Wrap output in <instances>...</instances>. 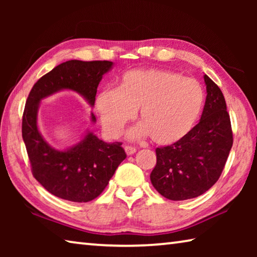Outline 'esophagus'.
<instances>
[{
	"label": "esophagus",
	"instance_id": "esophagus-1",
	"mask_svg": "<svg viewBox=\"0 0 257 257\" xmlns=\"http://www.w3.org/2000/svg\"><path fill=\"white\" fill-rule=\"evenodd\" d=\"M124 151H125V153H127V155H133V154L136 153L137 150L133 146L127 145V146H124Z\"/></svg>",
	"mask_w": 257,
	"mask_h": 257
}]
</instances>
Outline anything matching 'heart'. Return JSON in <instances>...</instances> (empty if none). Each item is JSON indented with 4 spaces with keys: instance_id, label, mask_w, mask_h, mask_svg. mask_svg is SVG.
Returning a JSON list of instances; mask_svg holds the SVG:
<instances>
[{
    "instance_id": "b5f03b06",
    "label": "heart",
    "mask_w": 257,
    "mask_h": 257,
    "mask_svg": "<svg viewBox=\"0 0 257 257\" xmlns=\"http://www.w3.org/2000/svg\"><path fill=\"white\" fill-rule=\"evenodd\" d=\"M204 105V90L197 80L172 71L134 70L125 73L118 88L106 87L96 106L104 129L112 137L122 133L139 109L142 122L130 138L150 136L156 144L176 143L196 122Z\"/></svg>"
}]
</instances>
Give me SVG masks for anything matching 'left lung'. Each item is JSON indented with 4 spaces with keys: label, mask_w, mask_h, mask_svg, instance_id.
<instances>
[{
    "label": "left lung",
    "mask_w": 257,
    "mask_h": 257,
    "mask_svg": "<svg viewBox=\"0 0 257 257\" xmlns=\"http://www.w3.org/2000/svg\"><path fill=\"white\" fill-rule=\"evenodd\" d=\"M206 101L199 122L179 141L158 147L151 172L154 188L171 201H185L207 191L219 179L232 147L231 122L222 92L204 75Z\"/></svg>",
    "instance_id": "obj_1"
}]
</instances>
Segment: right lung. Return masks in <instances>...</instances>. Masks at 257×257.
<instances>
[{
	"mask_svg": "<svg viewBox=\"0 0 257 257\" xmlns=\"http://www.w3.org/2000/svg\"><path fill=\"white\" fill-rule=\"evenodd\" d=\"M112 66L111 61H67L40 78L28 95L23 115V138L32 172L56 197L76 203L93 201L105 189L127 154L122 143L108 144L90 132L71 149H53L38 130L40 102L59 90L71 89L93 106L99 81ZM92 121H96L93 113Z\"/></svg>",
	"mask_w": 257,
	"mask_h": 257,
	"instance_id": "1",
	"label": "right lung"
}]
</instances>
